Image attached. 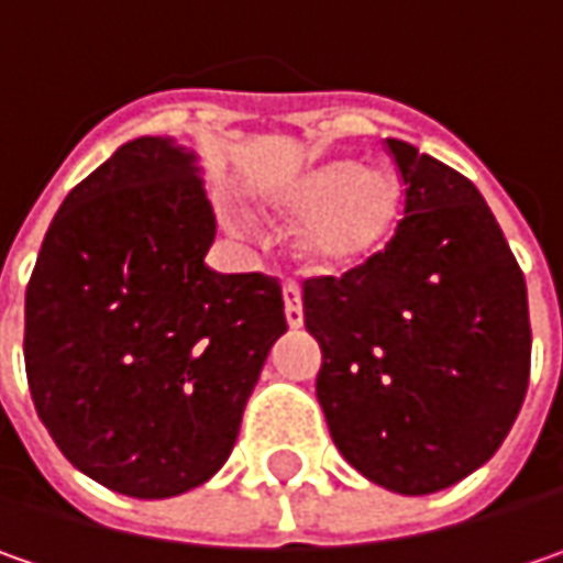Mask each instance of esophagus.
<instances>
[{
    "instance_id": "34e87169",
    "label": "esophagus",
    "mask_w": 563,
    "mask_h": 563,
    "mask_svg": "<svg viewBox=\"0 0 563 563\" xmlns=\"http://www.w3.org/2000/svg\"><path fill=\"white\" fill-rule=\"evenodd\" d=\"M283 311H286V324L289 328H302V289L296 283L283 286Z\"/></svg>"
}]
</instances>
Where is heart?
Listing matches in <instances>:
<instances>
[{
    "label": "heart",
    "instance_id": "obj_1",
    "mask_svg": "<svg viewBox=\"0 0 563 563\" xmlns=\"http://www.w3.org/2000/svg\"><path fill=\"white\" fill-rule=\"evenodd\" d=\"M280 217H302L292 252L308 274L343 277L384 252L404 210V185L387 166L328 159L264 198ZM235 227V217H230Z\"/></svg>",
    "mask_w": 563,
    "mask_h": 563
}]
</instances>
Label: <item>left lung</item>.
Listing matches in <instances>:
<instances>
[{"instance_id":"8db88e82","label":"left lung","mask_w":563,"mask_h":563,"mask_svg":"<svg viewBox=\"0 0 563 563\" xmlns=\"http://www.w3.org/2000/svg\"><path fill=\"white\" fill-rule=\"evenodd\" d=\"M406 185L387 249L340 280H306L321 346L318 404L368 482L431 495L501 448L529 387L526 280L466 176L387 137Z\"/></svg>"}]
</instances>
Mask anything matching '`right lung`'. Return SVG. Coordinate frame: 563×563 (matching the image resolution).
I'll list each match as a JSON object with an SVG mask.
<instances>
[{"label": "right lung", "mask_w": 563, "mask_h": 563, "mask_svg": "<svg viewBox=\"0 0 563 563\" xmlns=\"http://www.w3.org/2000/svg\"><path fill=\"white\" fill-rule=\"evenodd\" d=\"M195 151L122 144L53 217L27 296L24 365L65 460L129 498H176L233 453L286 333L280 283L217 274Z\"/></svg>", "instance_id": "1"}]
</instances>
